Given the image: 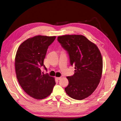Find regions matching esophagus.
Segmentation results:
<instances>
[{"instance_id":"34e87169","label":"esophagus","mask_w":121,"mask_h":121,"mask_svg":"<svg viewBox=\"0 0 121 121\" xmlns=\"http://www.w3.org/2000/svg\"><path fill=\"white\" fill-rule=\"evenodd\" d=\"M55 78H56V79H57V80H60V79H61V77H56Z\"/></svg>"}]
</instances>
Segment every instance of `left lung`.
Segmentation results:
<instances>
[{
	"label": "left lung",
	"mask_w": 121,
	"mask_h": 121,
	"mask_svg": "<svg viewBox=\"0 0 121 121\" xmlns=\"http://www.w3.org/2000/svg\"><path fill=\"white\" fill-rule=\"evenodd\" d=\"M58 41L69 54L70 64L75 66L74 74L67 77V94L75 100L90 96L99 85L102 74L103 60L95 44L82 35L58 36Z\"/></svg>",
	"instance_id": "1"
}]
</instances>
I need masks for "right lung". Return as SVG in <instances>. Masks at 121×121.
<instances>
[{
  "label": "right lung",
  "mask_w": 121,
  "mask_h": 121,
  "mask_svg": "<svg viewBox=\"0 0 121 121\" xmlns=\"http://www.w3.org/2000/svg\"><path fill=\"white\" fill-rule=\"evenodd\" d=\"M56 36L37 35L24 41L19 47L15 58V69L18 81L29 95L36 99L49 96L55 85L54 78L41 73L44 60L49 46Z\"/></svg>",
  "instance_id": "add662e5"
}]
</instances>
